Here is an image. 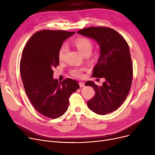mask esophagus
Wrapping results in <instances>:
<instances>
[{"label":"esophagus","instance_id":"obj_1","mask_svg":"<svg viewBox=\"0 0 155 155\" xmlns=\"http://www.w3.org/2000/svg\"><path fill=\"white\" fill-rule=\"evenodd\" d=\"M79 85L80 87H84L85 86V83L83 82H79Z\"/></svg>","mask_w":155,"mask_h":155}]
</instances>
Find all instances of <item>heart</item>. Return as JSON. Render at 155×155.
Here are the masks:
<instances>
[{
  "label": "heart",
  "instance_id": "1",
  "mask_svg": "<svg viewBox=\"0 0 155 155\" xmlns=\"http://www.w3.org/2000/svg\"><path fill=\"white\" fill-rule=\"evenodd\" d=\"M75 46L78 49V50L82 53L84 55L86 54H90L93 48V43L91 41L86 38H78L74 42ZM68 50L67 46L64 44L63 45L58 51V58L60 61L64 60L65 54ZM85 68H78L71 70V73L73 76L77 78H82L84 76L83 71L85 70Z\"/></svg>",
  "mask_w": 155,
  "mask_h": 155
}]
</instances>
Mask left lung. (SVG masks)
I'll return each instance as SVG.
<instances>
[{
    "label": "left lung",
    "instance_id": "obj_1",
    "mask_svg": "<svg viewBox=\"0 0 155 155\" xmlns=\"http://www.w3.org/2000/svg\"><path fill=\"white\" fill-rule=\"evenodd\" d=\"M77 33L98 43L100 55L94 68L93 77L105 79L102 86L93 81L85 83L95 92L93 98L87 102V106L99 115L112 112L124 102L132 84L133 66L129 46L123 36L109 28L91 27Z\"/></svg>",
    "mask_w": 155,
    "mask_h": 155
}]
</instances>
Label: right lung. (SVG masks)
I'll return each instance as SVG.
<instances>
[{"mask_svg": "<svg viewBox=\"0 0 155 155\" xmlns=\"http://www.w3.org/2000/svg\"><path fill=\"white\" fill-rule=\"evenodd\" d=\"M75 32L39 31L31 37L22 53L20 73L24 90L35 109L49 118L63 116L68 108L70 95L80 87L73 79L61 83L53 77V69L59 64L60 48Z\"/></svg>", "mask_w": 155, "mask_h": 155, "instance_id": "obj_1", "label": "right lung"}]
</instances>
